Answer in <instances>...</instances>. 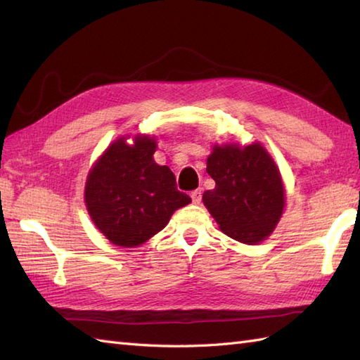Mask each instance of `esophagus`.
I'll use <instances>...</instances> for the list:
<instances>
[{"mask_svg": "<svg viewBox=\"0 0 360 360\" xmlns=\"http://www.w3.org/2000/svg\"><path fill=\"white\" fill-rule=\"evenodd\" d=\"M192 201H193V204H200L201 202V200H202V192H201V188H198V190H193L192 192Z\"/></svg>", "mask_w": 360, "mask_h": 360, "instance_id": "esophagus-1", "label": "esophagus"}]
</instances>
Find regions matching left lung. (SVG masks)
<instances>
[{
	"mask_svg": "<svg viewBox=\"0 0 360 360\" xmlns=\"http://www.w3.org/2000/svg\"><path fill=\"white\" fill-rule=\"evenodd\" d=\"M215 188L202 202L231 238L255 244L277 226L285 207V190L277 165L259 143L215 147L207 159Z\"/></svg>",
	"mask_w": 360,
	"mask_h": 360,
	"instance_id": "left-lung-1",
	"label": "left lung"
}]
</instances>
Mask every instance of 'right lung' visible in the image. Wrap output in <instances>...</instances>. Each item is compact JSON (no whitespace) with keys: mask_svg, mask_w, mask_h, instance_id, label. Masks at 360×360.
<instances>
[{"mask_svg":"<svg viewBox=\"0 0 360 360\" xmlns=\"http://www.w3.org/2000/svg\"><path fill=\"white\" fill-rule=\"evenodd\" d=\"M156 142L136 137L134 145L117 139L89 172L85 201L91 218L106 238L134 248L162 231L173 212L192 202L179 192L167 165L153 159Z\"/></svg>","mask_w":360,"mask_h":360,"instance_id":"add662e5","label":"right lung"}]
</instances>
